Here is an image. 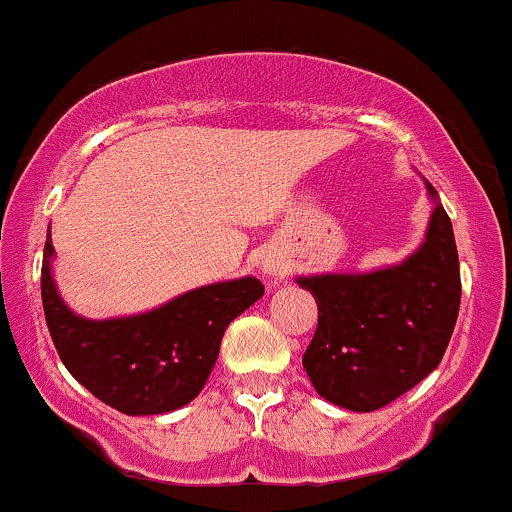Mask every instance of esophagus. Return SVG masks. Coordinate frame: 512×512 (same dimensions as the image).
I'll return each mask as SVG.
<instances>
[{"label": "esophagus", "instance_id": "1", "mask_svg": "<svg viewBox=\"0 0 512 512\" xmlns=\"http://www.w3.org/2000/svg\"><path fill=\"white\" fill-rule=\"evenodd\" d=\"M261 271L266 275H271V278H283V275L287 273V263L283 261V256L268 254L266 258H263Z\"/></svg>", "mask_w": 512, "mask_h": 512}]
</instances>
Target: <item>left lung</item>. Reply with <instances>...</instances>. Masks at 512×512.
Wrapping results in <instances>:
<instances>
[{
	"label": "left lung",
	"instance_id": "left-lung-1",
	"mask_svg": "<svg viewBox=\"0 0 512 512\" xmlns=\"http://www.w3.org/2000/svg\"><path fill=\"white\" fill-rule=\"evenodd\" d=\"M297 283L319 309L302 355L314 389L343 409H382L426 380L455 331L462 280L450 217L435 205L426 244L401 266Z\"/></svg>",
	"mask_w": 512,
	"mask_h": 512
}]
</instances>
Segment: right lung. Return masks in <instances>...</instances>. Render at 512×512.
<instances>
[{
	"label": "right lung",
	"mask_w": 512,
	"mask_h": 512,
	"mask_svg": "<svg viewBox=\"0 0 512 512\" xmlns=\"http://www.w3.org/2000/svg\"><path fill=\"white\" fill-rule=\"evenodd\" d=\"M53 241L40 268L45 324L70 375L96 399L128 416L181 409L208 382L232 319L263 297V283L241 278L176 297L128 319L89 321L72 314L50 275Z\"/></svg>",
	"instance_id": "obj_1"
}]
</instances>
